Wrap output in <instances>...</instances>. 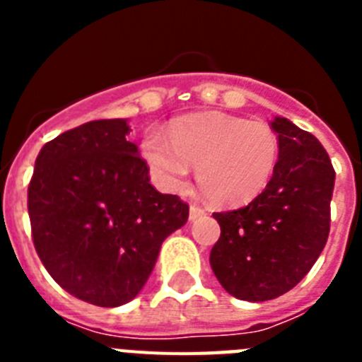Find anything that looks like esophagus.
Returning <instances> with one entry per match:
<instances>
[{"instance_id":"1","label":"esophagus","mask_w":362,"mask_h":362,"mask_svg":"<svg viewBox=\"0 0 362 362\" xmlns=\"http://www.w3.org/2000/svg\"><path fill=\"white\" fill-rule=\"evenodd\" d=\"M204 216V210L201 206H196V204H192L190 206V221L197 219V217Z\"/></svg>"}]
</instances>
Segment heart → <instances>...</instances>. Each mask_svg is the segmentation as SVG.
<instances>
[{
    "label": "heart",
    "mask_w": 362,
    "mask_h": 362,
    "mask_svg": "<svg viewBox=\"0 0 362 362\" xmlns=\"http://www.w3.org/2000/svg\"><path fill=\"white\" fill-rule=\"evenodd\" d=\"M168 137L152 132L143 141L156 183L168 192L183 190L190 165L197 166L201 192L221 206H241L261 196L279 165V137L263 121L201 114L175 121Z\"/></svg>",
    "instance_id": "1"
}]
</instances>
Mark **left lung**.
<instances>
[{"mask_svg": "<svg viewBox=\"0 0 362 362\" xmlns=\"http://www.w3.org/2000/svg\"><path fill=\"white\" fill-rule=\"evenodd\" d=\"M281 156L261 196L238 210L216 212L221 238L210 267L221 286L261 303L292 290L321 255L330 233L335 170L317 137L276 117Z\"/></svg>", "mask_w": 362, "mask_h": 362, "instance_id": "1", "label": "left lung"}]
</instances>
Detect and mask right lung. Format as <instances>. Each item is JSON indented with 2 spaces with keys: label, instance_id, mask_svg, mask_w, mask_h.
I'll return each instance as SVG.
<instances>
[{
  "label": "right lung",
  "instance_id": "obj_1",
  "mask_svg": "<svg viewBox=\"0 0 362 362\" xmlns=\"http://www.w3.org/2000/svg\"><path fill=\"white\" fill-rule=\"evenodd\" d=\"M127 119H99L40 150L28 185L32 241L63 290L114 308L141 292L188 204L150 185Z\"/></svg>",
  "mask_w": 362,
  "mask_h": 362
}]
</instances>
